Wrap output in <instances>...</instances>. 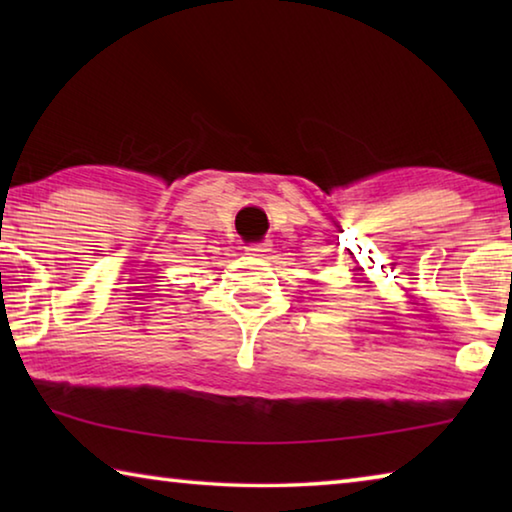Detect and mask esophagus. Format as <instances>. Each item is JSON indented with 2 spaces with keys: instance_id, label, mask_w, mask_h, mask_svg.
<instances>
[{
  "instance_id": "obj_1",
  "label": "esophagus",
  "mask_w": 512,
  "mask_h": 512,
  "mask_svg": "<svg viewBox=\"0 0 512 512\" xmlns=\"http://www.w3.org/2000/svg\"><path fill=\"white\" fill-rule=\"evenodd\" d=\"M268 250H271V244H268V241H255V244L246 246V253L253 257H264Z\"/></svg>"
}]
</instances>
